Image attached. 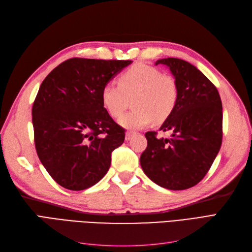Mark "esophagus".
Segmentation results:
<instances>
[{
    "label": "esophagus",
    "instance_id": "obj_1",
    "mask_svg": "<svg viewBox=\"0 0 252 252\" xmlns=\"http://www.w3.org/2000/svg\"><path fill=\"white\" fill-rule=\"evenodd\" d=\"M134 132L133 131H128V132H126V135H125V140L126 141H130L133 136H134Z\"/></svg>",
    "mask_w": 252,
    "mask_h": 252
}]
</instances>
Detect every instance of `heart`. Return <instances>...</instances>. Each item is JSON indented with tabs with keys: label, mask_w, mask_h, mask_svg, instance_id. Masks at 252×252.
<instances>
[{
	"label": "heart",
	"mask_w": 252,
	"mask_h": 252,
	"mask_svg": "<svg viewBox=\"0 0 252 252\" xmlns=\"http://www.w3.org/2000/svg\"><path fill=\"white\" fill-rule=\"evenodd\" d=\"M119 86L105 84L101 91L104 108L114 119L120 118L132 98L133 109L119 121L129 130L142 129L154 120L158 123L168 119L178 103L179 88L175 80L158 68L138 63L119 78Z\"/></svg>",
	"instance_id": "b5f03b06"
}]
</instances>
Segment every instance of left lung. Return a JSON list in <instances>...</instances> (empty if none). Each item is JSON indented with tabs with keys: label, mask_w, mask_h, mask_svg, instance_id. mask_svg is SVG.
<instances>
[{
	"label": "left lung",
	"mask_w": 252,
	"mask_h": 252,
	"mask_svg": "<svg viewBox=\"0 0 252 252\" xmlns=\"http://www.w3.org/2000/svg\"><path fill=\"white\" fill-rule=\"evenodd\" d=\"M169 68L178 84V103L159 127L170 138L148 131L140 158L145 174L158 186L184 190L196 185L210 169L222 145V101L216 86L195 66L167 58L156 65Z\"/></svg>",
	"instance_id": "obj_1"
}]
</instances>
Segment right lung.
Masks as SVG:
<instances>
[{
  "instance_id": "1",
  "label": "right lung",
  "mask_w": 252,
  "mask_h": 252,
  "mask_svg": "<svg viewBox=\"0 0 252 252\" xmlns=\"http://www.w3.org/2000/svg\"><path fill=\"white\" fill-rule=\"evenodd\" d=\"M131 63L73 58L42 82L32 106L35 149L59 185L84 190L107 173L125 133L104 108L101 91Z\"/></svg>"
}]
</instances>
